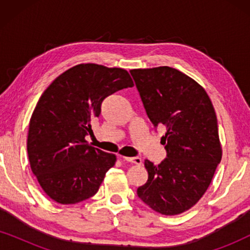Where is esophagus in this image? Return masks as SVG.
I'll return each mask as SVG.
<instances>
[{
	"label": "esophagus",
	"instance_id": "34e87169",
	"mask_svg": "<svg viewBox=\"0 0 250 250\" xmlns=\"http://www.w3.org/2000/svg\"><path fill=\"white\" fill-rule=\"evenodd\" d=\"M122 158L123 160H125V162L136 164V165H141L142 164V159L140 158V157H122Z\"/></svg>",
	"mask_w": 250,
	"mask_h": 250
}]
</instances>
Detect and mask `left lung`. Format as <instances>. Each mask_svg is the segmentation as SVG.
Instances as JSON below:
<instances>
[{"mask_svg": "<svg viewBox=\"0 0 250 250\" xmlns=\"http://www.w3.org/2000/svg\"><path fill=\"white\" fill-rule=\"evenodd\" d=\"M153 126H165L166 158L145 160L148 181L138 196L153 210L177 215L204 196L222 159L217 118L206 91L167 66L129 71Z\"/></svg>", "mask_w": 250, "mask_h": 250, "instance_id": "8db88e82", "label": "left lung"}]
</instances>
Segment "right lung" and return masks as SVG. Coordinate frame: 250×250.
Instances as JSON below:
<instances>
[{
    "label": "right lung",
    "mask_w": 250,
    "mask_h": 250,
    "mask_svg": "<svg viewBox=\"0 0 250 250\" xmlns=\"http://www.w3.org/2000/svg\"><path fill=\"white\" fill-rule=\"evenodd\" d=\"M122 68L82 63L58 76L40 98L29 122L27 151L34 175L51 199L77 204L98 192L116 156L88 145L91 122L105 98L133 86Z\"/></svg>",
    "instance_id": "1"
}]
</instances>
